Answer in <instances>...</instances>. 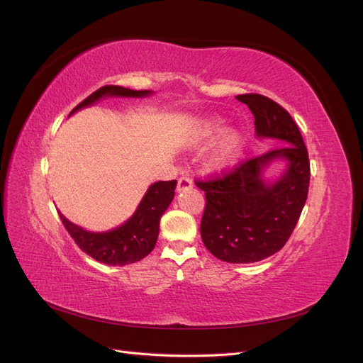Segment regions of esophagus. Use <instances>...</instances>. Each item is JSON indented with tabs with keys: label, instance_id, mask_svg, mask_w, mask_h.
<instances>
[{
	"label": "esophagus",
	"instance_id": "34e87169",
	"mask_svg": "<svg viewBox=\"0 0 363 363\" xmlns=\"http://www.w3.org/2000/svg\"><path fill=\"white\" fill-rule=\"evenodd\" d=\"M192 179H189V177H186V175H183V177H180L179 179V182H177V191L179 192H182V191H184V189H189V188H192Z\"/></svg>",
	"mask_w": 363,
	"mask_h": 363
}]
</instances>
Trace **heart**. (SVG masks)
<instances>
[{
	"label": "heart",
	"mask_w": 363,
	"mask_h": 363,
	"mask_svg": "<svg viewBox=\"0 0 363 363\" xmlns=\"http://www.w3.org/2000/svg\"><path fill=\"white\" fill-rule=\"evenodd\" d=\"M224 130V125L219 119H212L208 123L204 124L203 131H201V140L203 142H211L218 135H221ZM240 150H242V136L238 131H232L228 133L221 144H219L218 150L215 151V155L212 157V167L213 168H225L228 164H232L238 156L240 155Z\"/></svg>",
	"instance_id": "b5f03b06"
}]
</instances>
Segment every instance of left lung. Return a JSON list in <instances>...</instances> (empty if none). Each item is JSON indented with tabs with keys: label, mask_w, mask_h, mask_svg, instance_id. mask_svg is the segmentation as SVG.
<instances>
[{
	"label": "left lung",
	"mask_w": 363,
	"mask_h": 363,
	"mask_svg": "<svg viewBox=\"0 0 363 363\" xmlns=\"http://www.w3.org/2000/svg\"><path fill=\"white\" fill-rule=\"evenodd\" d=\"M236 98L255 116L257 136L276 138L286 145L195 184L206 194L200 225L206 248L219 260L251 263L276 255L288 242L307 200L311 162L286 108L260 94ZM274 158L288 160L289 169L279 182L265 185L261 169Z\"/></svg>",
	"instance_id": "8db88e82"
}]
</instances>
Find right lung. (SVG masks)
Wrapping results in <instances>:
<instances>
[{"label":"right lung","mask_w":363,"mask_h":363,"mask_svg":"<svg viewBox=\"0 0 363 363\" xmlns=\"http://www.w3.org/2000/svg\"><path fill=\"white\" fill-rule=\"evenodd\" d=\"M148 94L150 91H131L121 86L107 84L84 98L79 106L72 108L71 113L95 103L104 95L145 96ZM175 184H177L175 180L157 182L151 184L139 207L136 208L135 215L125 224L111 230V232H86L82 227L68 221L62 213L59 215L67 232L74 239V242L86 255H89L98 262L107 263V265H128V263H135L144 259L155 248L159 236L160 216L164 213L174 199Z\"/></svg>","instance_id":"1"}]
</instances>
